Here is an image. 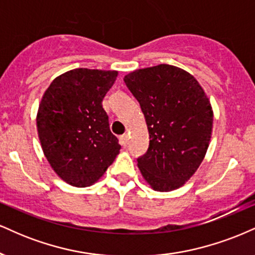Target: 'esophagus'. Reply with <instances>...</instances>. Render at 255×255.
I'll use <instances>...</instances> for the list:
<instances>
[{"mask_svg":"<svg viewBox=\"0 0 255 255\" xmlns=\"http://www.w3.org/2000/svg\"><path fill=\"white\" fill-rule=\"evenodd\" d=\"M121 142H122V144L124 145V146L128 145V133L122 134V136H121Z\"/></svg>","mask_w":255,"mask_h":255,"instance_id":"34e87169","label":"esophagus"}]
</instances>
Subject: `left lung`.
Wrapping results in <instances>:
<instances>
[{
    "mask_svg": "<svg viewBox=\"0 0 255 255\" xmlns=\"http://www.w3.org/2000/svg\"><path fill=\"white\" fill-rule=\"evenodd\" d=\"M124 82L139 103L149 132V148L137 158L152 190L181 187L204 158L211 138V104L191 74L169 64L138 69Z\"/></svg>",
    "mask_w": 255,
    "mask_h": 255,
    "instance_id": "8db88e82",
    "label": "left lung"
}]
</instances>
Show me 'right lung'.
<instances>
[{
	"label": "right lung",
	"instance_id": "1",
	"mask_svg": "<svg viewBox=\"0 0 255 255\" xmlns=\"http://www.w3.org/2000/svg\"><path fill=\"white\" fill-rule=\"evenodd\" d=\"M117 76L115 70L67 71L51 82L39 105L37 128L45 157L73 186L98 181L121 150L103 107Z\"/></svg>",
	"mask_w": 255,
	"mask_h": 255
}]
</instances>
